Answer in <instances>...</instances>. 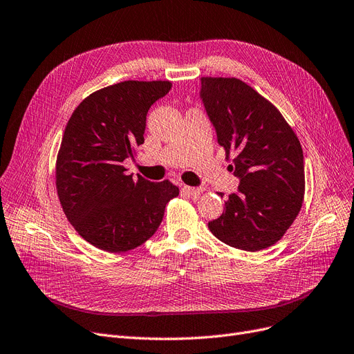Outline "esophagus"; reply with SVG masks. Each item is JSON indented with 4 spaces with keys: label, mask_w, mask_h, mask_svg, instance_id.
Here are the masks:
<instances>
[{
    "label": "esophagus",
    "mask_w": 354,
    "mask_h": 354,
    "mask_svg": "<svg viewBox=\"0 0 354 354\" xmlns=\"http://www.w3.org/2000/svg\"><path fill=\"white\" fill-rule=\"evenodd\" d=\"M182 189H184V192H187L188 195H191V197H200V195L204 192V188H201V187H188V185H185Z\"/></svg>",
    "instance_id": "34e87169"
}]
</instances>
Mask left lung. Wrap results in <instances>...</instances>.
I'll return each instance as SVG.
<instances>
[{
    "label": "left lung",
    "instance_id": "8db88e82",
    "mask_svg": "<svg viewBox=\"0 0 354 354\" xmlns=\"http://www.w3.org/2000/svg\"><path fill=\"white\" fill-rule=\"evenodd\" d=\"M201 99L226 160L233 156L229 169L241 179L208 229L238 250H266L283 238L302 208V146L280 111L239 78L201 77Z\"/></svg>",
    "mask_w": 354,
    "mask_h": 354
}]
</instances>
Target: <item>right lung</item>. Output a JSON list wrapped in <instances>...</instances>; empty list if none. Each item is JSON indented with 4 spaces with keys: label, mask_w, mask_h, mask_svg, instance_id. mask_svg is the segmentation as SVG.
Wrapping results in <instances>:
<instances>
[{
    "label": "right lung",
    "mask_w": 354,
    "mask_h": 354,
    "mask_svg": "<svg viewBox=\"0 0 354 354\" xmlns=\"http://www.w3.org/2000/svg\"><path fill=\"white\" fill-rule=\"evenodd\" d=\"M170 82L128 80L96 90L73 112L55 165V185L73 227L102 251L134 250L160 226L166 204L178 197L170 180L127 175L122 162L144 142L151 104Z\"/></svg>",
    "instance_id": "obj_1"
}]
</instances>
